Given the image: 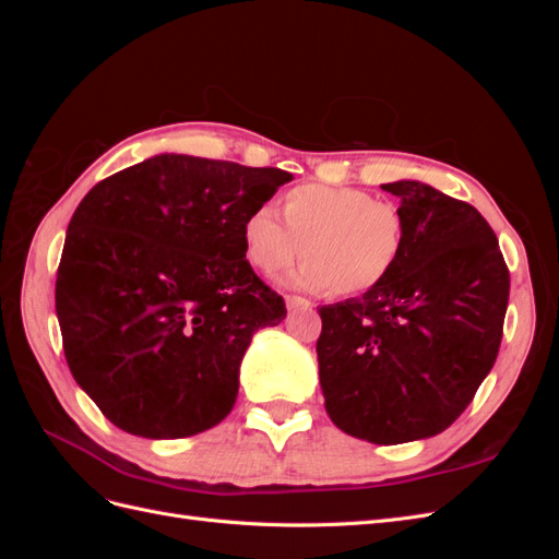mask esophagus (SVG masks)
<instances>
[{
    "label": "esophagus",
    "instance_id": "34e87169",
    "mask_svg": "<svg viewBox=\"0 0 559 559\" xmlns=\"http://www.w3.org/2000/svg\"><path fill=\"white\" fill-rule=\"evenodd\" d=\"M286 308L289 310H310L312 302L302 296H286Z\"/></svg>",
    "mask_w": 559,
    "mask_h": 559
}]
</instances>
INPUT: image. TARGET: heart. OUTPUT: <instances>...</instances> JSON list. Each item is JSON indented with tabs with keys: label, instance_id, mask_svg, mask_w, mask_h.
I'll list each match as a JSON object with an SVG mask.
<instances>
[{
	"label": "heart",
	"instance_id": "obj_1",
	"mask_svg": "<svg viewBox=\"0 0 559 559\" xmlns=\"http://www.w3.org/2000/svg\"><path fill=\"white\" fill-rule=\"evenodd\" d=\"M282 216L284 222L263 205L245 218L242 242L251 265L277 275L302 251L306 263L294 282L337 298L376 292L408 242V224L396 202L354 186H296L282 198Z\"/></svg>",
	"mask_w": 559,
	"mask_h": 559
}]
</instances>
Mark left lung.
<instances>
[{"instance_id":"left-lung-1","label":"left lung","mask_w":559,"mask_h":559,"mask_svg":"<svg viewBox=\"0 0 559 559\" xmlns=\"http://www.w3.org/2000/svg\"><path fill=\"white\" fill-rule=\"evenodd\" d=\"M401 198L408 242L376 292L319 308V380L337 429L396 445L445 431L492 370L511 275L483 214L419 181Z\"/></svg>"}]
</instances>
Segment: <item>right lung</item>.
Returning <instances> with one entry per match:
<instances>
[{"label":"right lung","instance_id":"right-lung-1","mask_svg":"<svg viewBox=\"0 0 559 559\" xmlns=\"http://www.w3.org/2000/svg\"><path fill=\"white\" fill-rule=\"evenodd\" d=\"M294 175L163 154L95 183L56 277L62 349L103 415L134 436L186 438L238 396L251 335L286 317L245 259V218Z\"/></svg>","mask_w":559,"mask_h":559}]
</instances>
